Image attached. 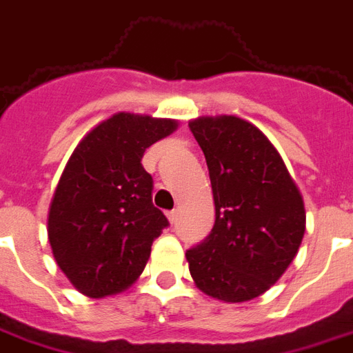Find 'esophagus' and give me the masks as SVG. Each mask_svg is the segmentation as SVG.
Instances as JSON below:
<instances>
[{
	"instance_id": "1",
	"label": "esophagus",
	"mask_w": 353,
	"mask_h": 353,
	"mask_svg": "<svg viewBox=\"0 0 353 353\" xmlns=\"http://www.w3.org/2000/svg\"><path fill=\"white\" fill-rule=\"evenodd\" d=\"M166 216H168V221L170 223H176V219H177V210H172L166 213Z\"/></svg>"
}]
</instances>
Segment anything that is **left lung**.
<instances>
[{
	"mask_svg": "<svg viewBox=\"0 0 353 353\" xmlns=\"http://www.w3.org/2000/svg\"><path fill=\"white\" fill-rule=\"evenodd\" d=\"M205 155L215 224L187 250L192 281L224 303L262 296L294 262L305 234V203L283 157L262 130L236 116L189 123Z\"/></svg>",
	"mask_w": 353,
	"mask_h": 353,
	"instance_id": "left-lung-1",
	"label": "left lung"
}]
</instances>
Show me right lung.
I'll return each instance as SVG.
<instances>
[{
	"mask_svg": "<svg viewBox=\"0 0 353 353\" xmlns=\"http://www.w3.org/2000/svg\"><path fill=\"white\" fill-rule=\"evenodd\" d=\"M177 129L176 119L117 112L78 143L48 210L54 260L88 297L119 294L142 275L168 219L151 202L145 150Z\"/></svg>",
	"mask_w": 353,
	"mask_h": 353,
	"instance_id": "right-lung-1",
	"label": "right lung"
}]
</instances>
